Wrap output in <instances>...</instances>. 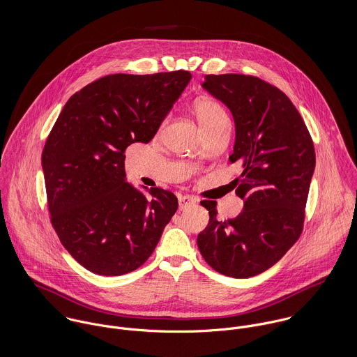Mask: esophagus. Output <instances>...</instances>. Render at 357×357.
Returning a JSON list of instances; mask_svg holds the SVG:
<instances>
[{
    "mask_svg": "<svg viewBox=\"0 0 357 357\" xmlns=\"http://www.w3.org/2000/svg\"><path fill=\"white\" fill-rule=\"evenodd\" d=\"M197 202H198L197 198L190 197V195H181V197H178V207H180V210H184L185 207H188V206H191V204H195Z\"/></svg>",
    "mask_w": 357,
    "mask_h": 357,
    "instance_id": "34e87169",
    "label": "esophagus"
}]
</instances>
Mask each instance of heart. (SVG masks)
<instances>
[{"instance_id":"heart-1","label":"heart","mask_w":357,"mask_h":357,"mask_svg":"<svg viewBox=\"0 0 357 357\" xmlns=\"http://www.w3.org/2000/svg\"><path fill=\"white\" fill-rule=\"evenodd\" d=\"M192 111L204 133L228 125L229 119L224 107L210 98H201L192 104Z\"/></svg>"}]
</instances>
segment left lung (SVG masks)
<instances>
[{"instance_id":"obj_1","label":"left lung","mask_w":357,"mask_h":357,"mask_svg":"<svg viewBox=\"0 0 357 357\" xmlns=\"http://www.w3.org/2000/svg\"><path fill=\"white\" fill-rule=\"evenodd\" d=\"M202 88L224 102L235 122L231 163L243 169L236 218L218 221L215 202H201L208 224L198 235L204 261L232 278H250L275 265L303 231L314 149L300 112L278 88L242 74L206 75Z\"/></svg>"}]
</instances>
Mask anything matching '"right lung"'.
<instances>
[{
  "label": "right lung",
  "instance_id": "obj_1",
  "mask_svg": "<svg viewBox=\"0 0 357 357\" xmlns=\"http://www.w3.org/2000/svg\"><path fill=\"white\" fill-rule=\"evenodd\" d=\"M192 75L112 74L86 85L61 109L43 153L52 225L88 271L119 276L153 255L178 201L129 184L123 151L150 143Z\"/></svg>",
  "mask_w": 357,
  "mask_h": 357
}]
</instances>
